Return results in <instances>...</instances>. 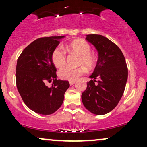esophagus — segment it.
I'll return each instance as SVG.
<instances>
[{
  "instance_id": "1",
  "label": "esophagus",
  "mask_w": 147,
  "mask_h": 147,
  "mask_svg": "<svg viewBox=\"0 0 147 147\" xmlns=\"http://www.w3.org/2000/svg\"><path fill=\"white\" fill-rule=\"evenodd\" d=\"M76 83V82H75V81H70V86H72V85H74V84H75Z\"/></svg>"
}]
</instances>
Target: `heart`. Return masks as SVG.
<instances>
[{
  "mask_svg": "<svg viewBox=\"0 0 147 147\" xmlns=\"http://www.w3.org/2000/svg\"><path fill=\"white\" fill-rule=\"evenodd\" d=\"M66 50L70 53H75L79 55V65H84L89 69L92 68L95 66L96 58L94 55L90 53V45L85 40H75L67 45ZM51 58L54 65L57 68H61L65 65L66 54L61 47H57L52 52ZM86 72V69L83 65L76 68L66 66L61 68L59 71V76L63 80L76 81L81 76L84 75Z\"/></svg>",
  "mask_w": 147,
  "mask_h": 147,
  "instance_id": "1",
  "label": "heart"
}]
</instances>
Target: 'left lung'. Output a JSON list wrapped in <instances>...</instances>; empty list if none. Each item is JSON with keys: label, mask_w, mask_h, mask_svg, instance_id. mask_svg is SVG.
<instances>
[{"label": "left lung", "mask_w": 147, "mask_h": 147, "mask_svg": "<svg viewBox=\"0 0 147 147\" xmlns=\"http://www.w3.org/2000/svg\"><path fill=\"white\" fill-rule=\"evenodd\" d=\"M86 40L95 46L98 59L82 92V102L92 113L102 115L115 109L122 98L128 79L127 65L119 47L106 37L88 34Z\"/></svg>", "instance_id": "1"}]
</instances>
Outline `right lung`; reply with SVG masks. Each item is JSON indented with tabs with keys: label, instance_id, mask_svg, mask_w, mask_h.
Listing matches in <instances>:
<instances>
[{
	"label": "right lung",
	"instance_id": "add662e5",
	"mask_svg": "<svg viewBox=\"0 0 147 147\" xmlns=\"http://www.w3.org/2000/svg\"><path fill=\"white\" fill-rule=\"evenodd\" d=\"M63 36L43 37L34 41L17 60L16 86L25 105L36 113L50 115L63 104L64 94L70 87L68 81L57 79L52 53ZM53 81L52 86L45 85Z\"/></svg>",
	"mask_w": 147,
	"mask_h": 147
}]
</instances>
